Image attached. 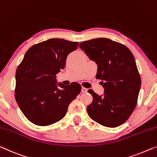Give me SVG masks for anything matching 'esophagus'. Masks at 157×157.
Listing matches in <instances>:
<instances>
[{
	"mask_svg": "<svg viewBox=\"0 0 157 157\" xmlns=\"http://www.w3.org/2000/svg\"><path fill=\"white\" fill-rule=\"evenodd\" d=\"M87 91H88L87 88H86L84 87H82V88H81V92L83 93V94H85V93H87Z\"/></svg>",
	"mask_w": 157,
	"mask_h": 157,
	"instance_id": "1",
	"label": "esophagus"
}]
</instances>
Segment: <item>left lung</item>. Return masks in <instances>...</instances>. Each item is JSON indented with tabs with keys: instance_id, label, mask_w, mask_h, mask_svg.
<instances>
[{
	"instance_id": "8db88e82",
	"label": "left lung",
	"mask_w": 157,
	"mask_h": 157,
	"mask_svg": "<svg viewBox=\"0 0 157 157\" xmlns=\"http://www.w3.org/2000/svg\"><path fill=\"white\" fill-rule=\"evenodd\" d=\"M79 47L97 63L96 78L104 88L103 96L88 90L93 96L87 107L88 115L108 128L121 125L135 110L141 87L132 53L124 44L107 38L84 41Z\"/></svg>"
}]
</instances>
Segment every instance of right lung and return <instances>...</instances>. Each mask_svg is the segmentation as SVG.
I'll return each instance as SVG.
<instances>
[{"label":"right lung","mask_w":157,"mask_h":157,"mask_svg":"<svg viewBox=\"0 0 157 157\" xmlns=\"http://www.w3.org/2000/svg\"><path fill=\"white\" fill-rule=\"evenodd\" d=\"M78 42L49 39L32 46L15 74V98L29 121L38 126L50 125L65 116L69 104L80 94L76 82L69 86L56 83L65 67L67 56Z\"/></svg>","instance_id":"obj_1"}]
</instances>
